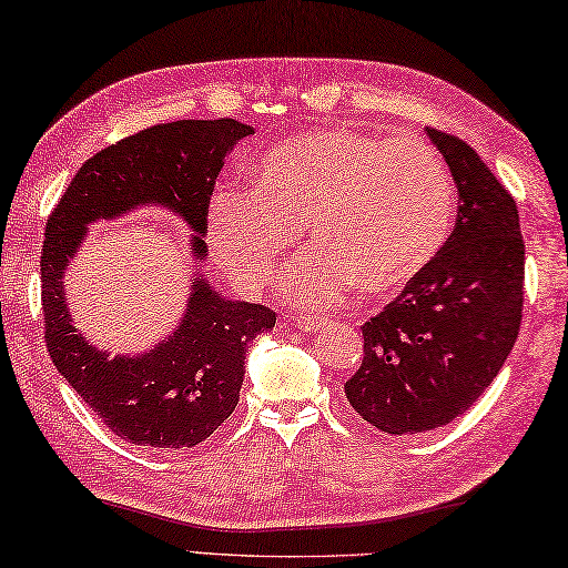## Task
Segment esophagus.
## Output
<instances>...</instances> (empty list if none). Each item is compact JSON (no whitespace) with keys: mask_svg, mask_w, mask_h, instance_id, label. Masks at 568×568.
I'll return each instance as SVG.
<instances>
[{"mask_svg":"<svg viewBox=\"0 0 568 568\" xmlns=\"http://www.w3.org/2000/svg\"><path fill=\"white\" fill-rule=\"evenodd\" d=\"M324 324H326L324 320H320V316H312V314L296 316V326H300V329H304V332H320Z\"/></svg>","mask_w":568,"mask_h":568,"instance_id":"1","label":"esophagus"}]
</instances>
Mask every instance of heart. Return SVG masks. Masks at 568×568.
Segmentation results:
<instances>
[{
    "label": "heart",
    "instance_id": "1",
    "mask_svg": "<svg viewBox=\"0 0 568 568\" xmlns=\"http://www.w3.org/2000/svg\"><path fill=\"white\" fill-rule=\"evenodd\" d=\"M454 214L452 174L429 144L334 126L268 149L252 189L219 186L206 236L239 290L256 294L306 226L314 248L286 268L282 290L324 310L354 286L402 292L444 246Z\"/></svg>",
    "mask_w": 568,
    "mask_h": 568
}]
</instances>
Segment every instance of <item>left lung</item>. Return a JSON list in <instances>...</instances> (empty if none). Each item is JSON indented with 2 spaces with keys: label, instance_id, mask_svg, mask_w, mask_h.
I'll return each mask as SVG.
<instances>
[{
  "label": "left lung",
  "instance_id": "obj_1",
  "mask_svg": "<svg viewBox=\"0 0 568 568\" xmlns=\"http://www.w3.org/2000/svg\"><path fill=\"white\" fill-rule=\"evenodd\" d=\"M459 189L446 244L362 326L364 359L344 384L376 429L409 436L469 412L516 344L524 312V236L509 189L464 139L426 126Z\"/></svg>",
  "mask_w": 568,
  "mask_h": 568
}]
</instances>
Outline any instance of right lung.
I'll list each match as a JSON object with an SVG mask.
<instances>
[{
	"mask_svg": "<svg viewBox=\"0 0 568 568\" xmlns=\"http://www.w3.org/2000/svg\"><path fill=\"white\" fill-rule=\"evenodd\" d=\"M236 119H179L142 129L87 159L47 219L42 246L44 344L57 372L124 442L192 449L209 439L239 402L246 344L276 324L262 304L229 302L194 278L182 324L142 356H114L87 344L64 302V266L87 224L139 204H162L192 226L194 256H206V206L239 139Z\"/></svg>",
	"mask_w": 568,
	"mask_h": 568,
	"instance_id": "obj_1",
	"label": "right lung"
}]
</instances>
